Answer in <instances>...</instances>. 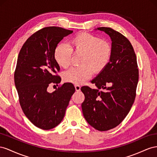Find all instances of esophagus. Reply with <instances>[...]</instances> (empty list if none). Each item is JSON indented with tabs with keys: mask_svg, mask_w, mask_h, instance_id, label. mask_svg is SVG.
<instances>
[{
	"mask_svg": "<svg viewBox=\"0 0 157 157\" xmlns=\"http://www.w3.org/2000/svg\"><path fill=\"white\" fill-rule=\"evenodd\" d=\"M75 89L76 91H79L81 90V87H80V86H79V85H75Z\"/></svg>",
	"mask_w": 157,
	"mask_h": 157,
	"instance_id": "esophagus-1",
	"label": "esophagus"
}]
</instances>
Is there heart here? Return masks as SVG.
Segmentation results:
<instances>
[{"mask_svg": "<svg viewBox=\"0 0 157 157\" xmlns=\"http://www.w3.org/2000/svg\"><path fill=\"white\" fill-rule=\"evenodd\" d=\"M72 52L82 54L79 67H73L64 73L67 82L79 85L90 78L93 72L99 73L109 65L112 47L109 43L89 33H81L71 39L69 46L60 43L56 47L54 58L57 64L66 68L71 64Z\"/></svg>", "mask_w": 157, "mask_h": 157, "instance_id": "1", "label": "heart"}]
</instances>
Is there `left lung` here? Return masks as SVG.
Wrapping results in <instances>:
<instances>
[{
  "instance_id": "8db88e82",
  "label": "left lung",
  "mask_w": 157,
  "mask_h": 157,
  "mask_svg": "<svg viewBox=\"0 0 157 157\" xmlns=\"http://www.w3.org/2000/svg\"><path fill=\"white\" fill-rule=\"evenodd\" d=\"M95 30L103 31L110 37L111 59L91 81L97 89L81 88L85 95L82 109L87 123L103 132L118 126L130 110L136 95L139 70L136 53L126 37L110 28Z\"/></svg>"
}]
</instances>
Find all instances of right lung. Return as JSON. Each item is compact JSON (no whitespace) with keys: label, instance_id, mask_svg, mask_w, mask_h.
<instances>
[{"label":"right lung","instance_id":"right-lung-1","mask_svg":"<svg viewBox=\"0 0 157 157\" xmlns=\"http://www.w3.org/2000/svg\"><path fill=\"white\" fill-rule=\"evenodd\" d=\"M73 31L59 27H47L29 37L17 57L14 73L15 86L24 114L35 126L48 130L63 120L67 106L75 89L64 83L52 93L51 83H59L56 73L60 66L54 58L56 47Z\"/></svg>","mask_w":157,"mask_h":157}]
</instances>
